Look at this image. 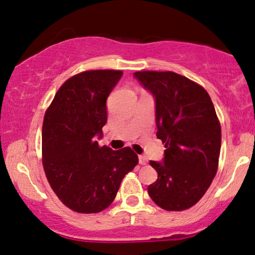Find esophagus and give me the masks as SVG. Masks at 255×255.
<instances>
[{
	"label": "esophagus",
	"instance_id": "obj_1",
	"mask_svg": "<svg viewBox=\"0 0 255 255\" xmlns=\"http://www.w3.org/2000/svg\"><path fill=\"white\" fill-rule=\"evenodd\" d=\"M138 161H139L140 165H146V164H148V159L146 158L144 155H139V157H138Z\"/></svg>",
	"mask_w": 255,
	"mask_h": 255
}]
</instances>
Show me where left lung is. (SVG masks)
<instances>
[{
    "instance_id": "1",
    "label": "left lung",
    "mask_w": 255,
    "mask_h": 255,
    "mask_svg": "<svg viewBox=\"0 0 255 255\" xmlns=\"http://www.w3.org/2000/svg\"><path fill=\"white\" fill-rule=\"evenodd\" d=\"M133 77L154 98L156 137L166 148L162 162H149L158 178L148 195L165 210L188 209L217 172L222 130L213 101L202 86L173 72H136Z\"/></svg>"
}]
</instances>
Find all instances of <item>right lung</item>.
Instances as JSON below:
<instances>
[{
	"instance_id": "add662e5",
	"label": "right lung",
	"mask_w": 255,
	"mask_h": 255,
	"mask_svg": "<svg viewBox=\"0 0 255 255\" xmlns=\"http://www.w3.org/2000/svg\"><path fill=\"white\" fill-rule=\"evenodd\" d=\"M122 71L97 70L60 86L42 124V164L51 189L68 208L96 214L111 205L120 183L138 164L129 147H100L107 99Z\"/></svg>"
}]
</instances>
